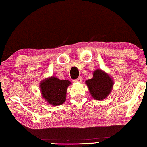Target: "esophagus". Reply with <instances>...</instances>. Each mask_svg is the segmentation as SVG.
<instances>
[{"label":"esophagus","mask_w":147,"mask_h":147,"mask_svg":"<svg viewBox=\"0 0 147 147\" xmlns=\"http://www.w3.org/2000/svg\"><path fill=\"white\" fill-rule=\"evenodd\" d=\"M82 81V79L81 77H78V78L76 79V80H74V82H81Z\"/></svg>","instance_id":"obj_1"}]
</instances>
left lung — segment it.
I'll return each instance as SVG.
<instances>
[{"mask_svg": "<svg viewBox=\"0 0 147 147\" xmlns=\"http://www.w3.org/2000/svg\"><path fill=\"white\" fill-rule=\"evenodd\" d=\"M86 84L92 97L100 100L110 93L114 82L107 73L101 70H96L93 72V78L86 80Z\"/></svg>", "mask_w": 147, "mask_h": 147, "instance_id": "8db88e82", "label": "left lung"}]
</instances>
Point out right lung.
I'll list each match as a JSON object with an SVG mask.
<instances>
[{
    "label": "right lung",
    "instance_id": "1",
    "mask_svg": "<svg viewBox=\"0 0 147 147\" xmlns=\"http://www.w3.org/2000/svg\"><path fill=\"white\" fill-rule=\"evenodd\" d=\"M71 82L67 80H59L51 77L40 83L42 97L52 105H60L65 101L66 91Z\"/></svg>",
    "mask_w": 147,
    "mask_h": 147
}]
</instances>
